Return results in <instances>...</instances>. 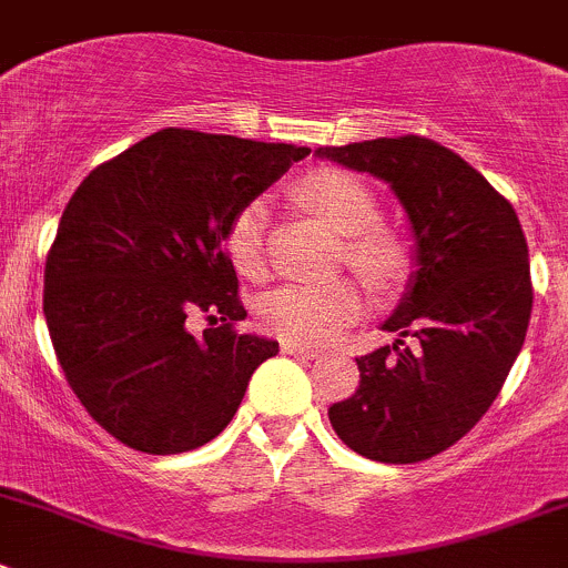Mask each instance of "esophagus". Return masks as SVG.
<instances>
[{
	"instance_id": "esophagus-1",
	"label": "esophagus",
	"mask_w": 568,
	"mask_h": 568,
	"mask_svg": "<svg viewBox=\"0 0 568 568\" xmlns=\"http://www.w3.org/2000/svg\"><path fill=\"white\" fill-rule=\"evenodd\" d=\"M283 352L285 355H300V357H307V361H316L322 352L316 349V346L311 344H296V341H283Z\"/></svg>"
}]
</instances>
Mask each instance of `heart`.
I'll return each instance as SVG.
<instances>
[{
  "label": "heart",
  "instance_id": "obj_1",
  "mask_svg": "<svg viewBox=\"0 0 568 568\" xmlns=\"http://www.w3.org/2000/svg\"><path fill=\"white\" fill-rule=\"evenodd\" d=\"M300 200L333 230L346 235V261L374 285H390L405 272V250L390 230L377 227L379 205L363 180L344 169H316L296 185ZM266 200H250L227 224V252L246 277L266 268ZM363 311V294L352 280L285 283L263 296L261 318L272 333L305 344L338 338Z\"/></svg>",
  "mask_w": 568,
  "mask_h": 568
}]
</instances>
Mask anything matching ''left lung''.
<instances>
[{
	"mask_svg": "<svg viewBox=\"0 0 568 568\" xmlns=\"http://www.w3.org/2000/svg\"><path fill=\"white\" fill-rule=\"evenodd\" d=\"M316 155L390 185L418 266L383 324L399 338L355 357L361 385L329 405V424L363 458L418 464L480 422L521 352L532 311L525 233L514 205L430 138H374Z\"/></svg>",
	"mask_w": 568,
	"mask_h": 568,
	"instance_id": "1",
	"label": "left lung"
}]
</instances>
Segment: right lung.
I'll use <instances>...</instances> for the list:
<instances>
[{"label":"right lung","instance_id":"add662e5","mask_svg":"<svg viewBox=\"0 0 568 568\" xmlns=\"http://www.w3.org/2000/svg\"><path fill=\"white\" fill-rule=\"evenodd\" d=\"M307 146L196 130L155 132L71 194L43 272L54 355L93 422L146 455L213 442L277 341L246 311L224 233ZM205 312L212 327L184 324ZM220 327H215V322Z\"/></svg>","mask_w":568,"mask_h":568}]
</instances>
